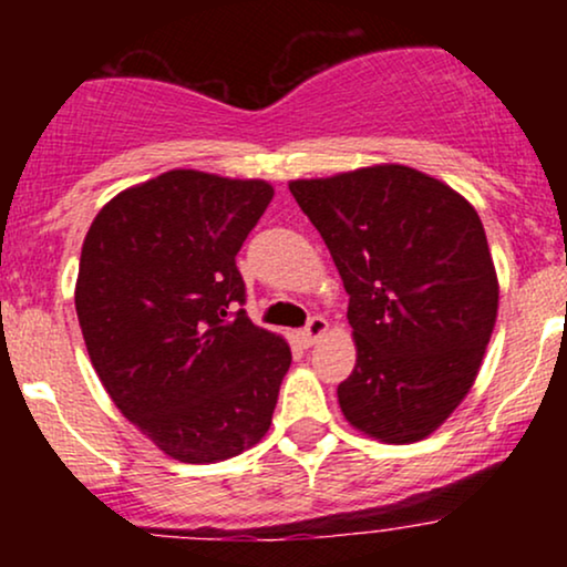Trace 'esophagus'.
Here are the masks:
<instances>
[{
	"mask_svg": "<svg viewBox=\"0 0 567 567\" xmlns=\"http://www.w3.org/2000/svg\"><path fill=\"white\" fill-rule=\"evenodd\" d=\"M324 333H328V320H322V317H311L309 324H306L298 336H301V341L306 343V347H311V343L320 341Z\"/></svg>",
	"mask_w": 567,
	"mask_h": 567,
	"instance_id": "1",
	"label": "esophagus"
}]
</instances>
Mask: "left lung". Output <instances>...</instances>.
<instances>
[{
	"label": "left lung",
	"instance_id": "obj_1",
	"mask_svg": "<svg viewBox=\"0 0 567 567\" xmlns=\"http://www.w3.org/2000/svg\"><path fill=\"white\" fill-rule=\"evenodd\" d=\"M288 186L349 292L357 365L338 386L343 419L389 445L429 437L470 394L498 315L477 210L408 165Z\"/></svg>",
	"mask_w": 567,
	"mask_h": 567
}]
</instances>
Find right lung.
Instances as JSON below:
<instances>
[{
  "label": "right lung",
  "mask_w": 567,
  "mask_h": 567,
  "mask_svg": "<svg viewBox=\"0 0 567 567\" xmlns=\"http://www.w3.org/2000/svg\"><path fill=\"white\" fill-rule=\"evenodd\" d=\"M261 178L167 171L101 207L74 303L103 389L162 453L216 464L269 432L290 368L250 322L237 252L269 207Z\"/></svg>",
  "instance_id": "obj_1"
}]
</instances>
